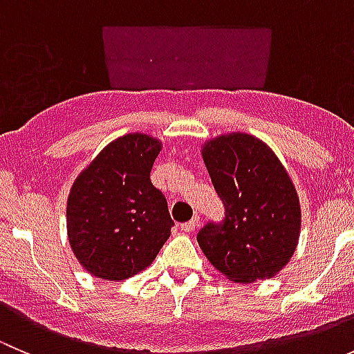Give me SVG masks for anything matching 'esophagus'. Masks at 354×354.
<instances>
[{
    "instance_id": "1",
    "label": "esophagus",
    "mask_w": 354,
    "mask_h": 354,
    "mask_svg": "<svg viewBox=\"0 0 354 354\" xmlns=\"http://www.w3.org/2000/svg\"><path fill=\"white\" fill-rule=\"evenodd\" d=\"M198 221H200V217H198V216H195L194 219H192V221H188V223L181 224V230L187 231V233H192V231H194L195 227L198 226Z\"/></svg>"
}]
</instances>
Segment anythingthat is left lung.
<instances>
[{"label": "left lung", "mask_w": 354, "mask_h": 354, "mask_svg": "<svg viewBox=\"0 0 354 354\" xmlns=\"http://www.w3.org/2000/svg\"><path fill=\"white\" fill-rule=\"evenodd\" d=\"M202 157L226 217L202 227L200 248L234 283L270 279L291 260L301 227L288 171L266 142L241 131L207 140Z\"/></svg>", "instance_id": "8db88e82"}]
</instances>
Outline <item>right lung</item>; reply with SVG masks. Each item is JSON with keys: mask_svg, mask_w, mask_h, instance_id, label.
<instances>
[{"mask_svg": "<svg viewBox=\"0 0 354 354\" xmlns=\"http://www.w3.org/2000/svg\"><path fill=\"white\" fill-rule=\"evenodd\" d=\"M162 144L128 133L106 145L71 185L68 241L87 272L124 281L147 269L174 226L151 169Z\"/></svg>", "mask_w": 354, "mask_h": 354, "instance_id": "1", "label": "right lung"}]
</instances>
